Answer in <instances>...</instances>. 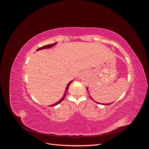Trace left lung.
Masks as SVG:
<instances>
[{"mask_svg": "<svg viewBox=\"0 0 149 149\" xmlns=\"http://www.w3.org/2000/svg\"><path fill=\"white\" fill-rule=\"evenodd\" d=\"M86 89H87V91H88V88H86ZM88 94H89V93H88ZM89 97H90V98H91V100H92L93 101H94V102H96V103H97V104H100V102H97L96 101H95L94 100H93V98H91V96H89ZM112 104V103H109V104H102V105H110V104Z\"/></svg>", "mask_w": 149, "mask_h": 149, "instance_id": "obj_1", "label": "left lung"}]
</instances>
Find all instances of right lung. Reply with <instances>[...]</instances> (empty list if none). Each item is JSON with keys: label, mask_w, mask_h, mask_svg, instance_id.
Masks as SVG:
<instances>
[{"label": "right lung", "mask_w": 149, "mask_h": 149, "mask_svg": "<svg viewBox=\"0 0 149 149\" xmlns=\"http://www.w3.org/2000/svg\"><path fill=\"white\" fill-rule=\"evenodd\" d=\"M56 43H53V44H49V45H45V46H43V47H40V48H38L37 51H38V50H40V49H46V48H51V47H53V45H55ZM72 81H70V83H68V85H67V87H66V91H65V94H64L63 96L62 97V98L61 99V100H60V101H58V102H56V103H55V104H53L51 105L50 106H56V105H58V104H59L60 103H61V102L63 101V100H64L65 97V96H66V92H67V91H68V88H69V86L71 84V83H72Z\"/></svg>", "instance_id": "obj_1"}]
</instances>
